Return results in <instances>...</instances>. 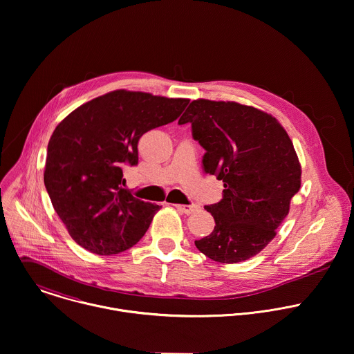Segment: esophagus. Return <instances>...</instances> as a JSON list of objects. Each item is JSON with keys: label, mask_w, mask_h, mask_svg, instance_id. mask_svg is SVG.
Wrapping results in <instances>:
<instances>
[{"label": "esophagus", "mask_w": 354, "mask_h": 354, "mask_svg": "<svg viewBox=\"0 0 354 354\" xmlns=\"http://www.w3.org/2000/svg\"><path fill=\"white\" fill-rule=\"evenodd\" d=\"M175 207L180 211V212H183V214H186V215H189V214H193L198 207L197 205H194V204H192V205H186V204H175Z\"/></svg>", "instance_id": "obj_1"}]
</instances>
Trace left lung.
Masks as SVG:
<instances>
[{
    "label": "left lung",
    "mask_w": 354,
    "mask_h": 354,
    "mask_svg": "<svg viewBox=\"0 0 354 354\" xmlns=\"http://www.w3.org/2000/svg\"><path fill=\"white\" fill-rule=\"evenodd\" d=\"M187 122L205 150L204 172L225 187L219 203L204 207L214 230L194 245L216 263L249 260L275 238L300 189L293 143L272 115L233 101L194 100L178 124Z\"/></svg>",
    "instance_id": "8db88e82"
}]
</instances>
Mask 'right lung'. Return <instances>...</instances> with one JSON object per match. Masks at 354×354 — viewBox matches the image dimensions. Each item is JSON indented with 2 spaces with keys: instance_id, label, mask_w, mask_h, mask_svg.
Wrapping results in <instances>:
<instances>
[{
  "instance_id": "1",
  "label": "right lung",
  "mask_w": 354,
  "mask_h": 354,
  "mask_svg": "<svg viewBox=\"0 0 354 354\" xmlns=\"http://www.w3.org/2000/svg\"><path fill=\"white\" fill-rule=\"evenodd\" d=\"M187 104V98L115 90L80 105L55 128L44 185L79 246L111 256L145 236L161 205L122 189L124 168L138 165L139 139L178 120Z\"/></svg>"
}]
</instances>
